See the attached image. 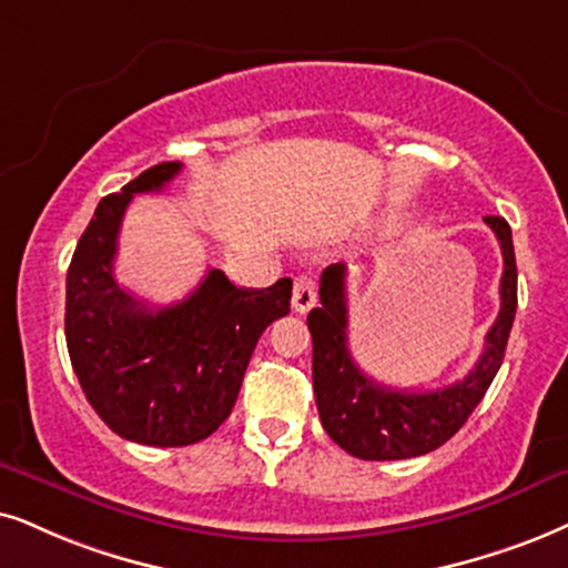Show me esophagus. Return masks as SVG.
<instances>
[{"mask_svg":"<svg viewBox=\"0 0 568 568\" xmlns=\"http://www.w3.org/2000/svg\"><path fill=\"white\" fill-rule=\"evenodd\" d=\"M314 304H317V283L308 272H301L296 283H293V308L298 314H306Z\"/></svg>","mask_w":568,"mask_h":568,"instance_id":"1","label":"esophagus"}]
</instances>
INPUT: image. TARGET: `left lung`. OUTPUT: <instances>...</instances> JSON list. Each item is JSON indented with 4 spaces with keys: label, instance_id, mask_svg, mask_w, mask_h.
Returning <instances> with one entry per match:
<instances>
[{
    "label": "left lung",
    "instance_id": "left-lung-1",
    "mask_svg": "<svg viewBox=\"0 0 568 568\" xmlns=\"http://www.w3.org/2000/svg\"><path fill=\"white\" fill-rule=\"evenodd\" d=\"M504 251L500 312L485 335V351L464 379L437 390L385 387L358 369L348 351L346 267L322 272L320 304L306 317L312 333V377L325 433L343 450L364 462H396L425 456L450 440L490 387L504 364L516 314V256L511 227L504 217H485Z\"/></svg>",
    "mask_w": 568,
    "mask_h": 568
}]
</instances>
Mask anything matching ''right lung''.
Instances as JSON below:
<instances>
[{
	"instance_id": "1",
	"label": "right lung",
	"mask_w": 568,
	"mask_h": 568,
	"mask_svg": "<svg viewBox=\"0 0 568 568\" xmlns=\"http://www.w3.org/2000/svg\"><path fill=\"white\" fill-rule=\"evenodd\" d=\"M162 162L99 201L68 270L64 337L93 412L125 440L181 448L210 437L239 398L256 341L291 312V277L235 288L210 270L181 304L152 308L114 280L120 222L135 193L181 172Z\"/></svg>"
}]
</instances>
